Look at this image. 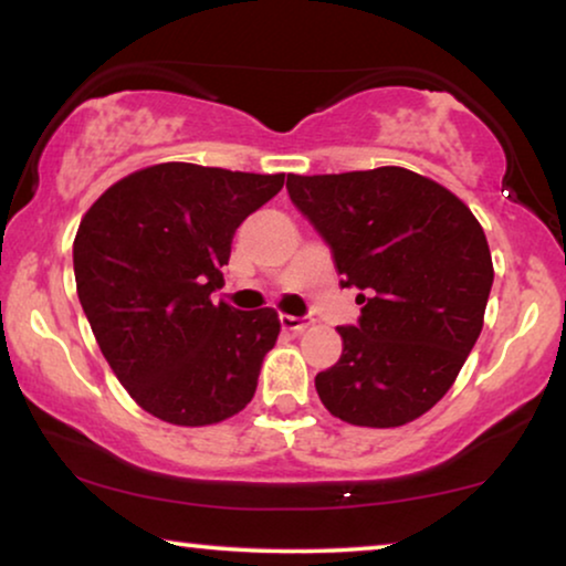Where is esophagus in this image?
Returning a JSON list of instances; mask_svg holds the SVG:
<instances>
[{"label":"esophagus","instance_id":"1","mask_svg":"<svg viewBox=\"0 0 566 566\" xmlns=\"http://www.w3.org/2000/svg\"><path fill=\"white\" fill-rule=\"evenodd\" d=\"M306 316H291V314H281V327L285 332H301L306 327Z\"/></svg>","mask_w":566,"mask_h":566}]
</instances>
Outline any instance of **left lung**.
I'll return each instance as SVG.
<instances>
[{
  "label": "left lung",
  "instance_id": "1",
  "mask_svg": "<svg viewBox=\"0 0 566 566\" xmlns=\"http://www.w3.org/2000/svg\"><path fill=\"white\" fill-rule=\"evenodd\" d=\"M291 203L327 242L358 324L337 327L343 355L316 374L332 415L399 428L451 389L479 332L494 270L474 213L405 167L289 175Z\"/></svg>",
  "mask_w": 566,
  "mask_h": 566
}]
</instances>
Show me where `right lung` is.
I'll return each mask as SVG.
<instances>
[{
	"mask_svg": "<svg viewBox=\"0 0 566 566\" xmlns=\"http://www.w3.org/2000/svg\"><path fill=\"white\" fill-rule=\"evenodd\" d=\"M285 175L167 161L123 177L74 239L80 304L113 374L146 412L213 424L242 412L281 322L216 306L231 239Z\"/></svg>",
	"mask_w": 566,
	"mask_h": 566,
	"instance_id": "obj_1",
	"label": "right lung"
}]
</instances>
